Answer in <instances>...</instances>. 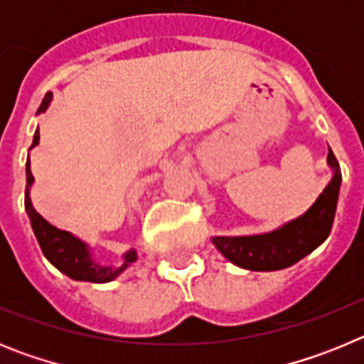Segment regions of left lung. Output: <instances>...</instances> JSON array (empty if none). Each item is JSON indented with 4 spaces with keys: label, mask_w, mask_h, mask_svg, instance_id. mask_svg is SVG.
I'll return each mask as SVG.
<instances>
[{
    "label": "left lung",
    "mask_w": 364,
    "mask_h": 364,
    "mask_svg": "<svg viewBox=\"0 0 364 364\" xmlns=\"http://www.w3.org/2000/svg\"><path fill=\"white\" fill-rule=\"evenodd\" d=\"M328 164L336 169L333 178L306 213L272 233L253 237H215L213 244L222 255L240 268L273 272L295 264L323 244L332 231L341 188L339 162L332 149H328Z\"/></svg>",
    "instance_id": "8db88e82"
}]
</instances>
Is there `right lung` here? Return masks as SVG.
Wrapping results in <instances>:
<instances>
[{"instance_id": "right-lung-1", "label": "right lung", "mask_w": 364, "mask_h": 364, "mask_svg": "<svg viewBox=\"0 0 364 364\" xmlns=\"http://www.w3.org/2000/svg\"><path fill=\"white\" fill-rule=\"evenodd\" d=\"M50 98L53 95L47 92L41 102L38 112H43L45 109L49 107ZM38 140H40V131L36 129L34 133V140H32V146H38ZM32 176L31 173V162H27V188H25V210H27L28 218H31L32 230L36 235L38 244H40L43 255L49 259L50 264L56 266L58 269L65 275H69L74 281H87V282H109L117 277L118 273L124 272L127 268V264L136 260V253L131 250L124 255L125 264L118 269L112 268H104V266H98L95 260L89 255V247L82 242L80 239L73 237L69 231H62L54 228L53 224L45 220L40 213H38L31 204V197H28V189L32 186Z\"/></svg>"}]
</instances>
